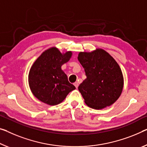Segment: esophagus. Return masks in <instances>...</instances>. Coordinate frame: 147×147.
<instances>
[{
	"label": "esophagus",
	"mask_w": 147,
	"mask_h": 147,
	"mask_svg": "<svg viewBox=\"0 0 147 147\" xmlns=\"http://www.w3.org/2000/svg\"><path fill=\"white\" fill-rule=\"evenodd\" d=\"M74 85H75V87H76V88H78V86H79V83H78V82H76V83H74Z\"/></svg>",
	"instance_id": "obj_1"
}]
</instances>
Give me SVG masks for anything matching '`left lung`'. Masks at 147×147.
Here are the masks:
<instances>
[{"label": "left lung", "instance_id": "8db88e82", "mask_svg": "<svg viewBox=\"0 0 147 147\" xmlns=\"http://www.w3.org/2000/svg\"><path fill=\"white\" fill-rule=\"evenodd\" d=\"M78 59L86 79L78 87L85 102L96 110L113 105L122 92L123 76L114 58L102 49L80 52Z\"/></svg>", "mask_w": 147, "mask_h": 147}]
</instances>
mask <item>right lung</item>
Returning a JSON list of instances; mask_svg holds the SVG:
<instances>
[{
	"label": "right lung",
	"instance_id": "1",
	"mask_svg": "<svg viewBox=\"0 0 147 147\" xmlns=\"http://www.w3.org/2000/svg\"><path fill=\"white\" fill-rule=\"evenodd\" d=\"M72 52L62 53L55 47L45 50L31 67L28 82L38 100L50 106L58 105L76 89L61 67L71 58Z\"/></svg>",
	"mask_w": 147,
	"mask_h": 147
}]
</instances>
